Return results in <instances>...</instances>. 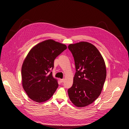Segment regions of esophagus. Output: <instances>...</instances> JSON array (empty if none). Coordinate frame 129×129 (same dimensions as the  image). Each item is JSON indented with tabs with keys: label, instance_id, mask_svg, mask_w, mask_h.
Here are the masks:
<instances>
[{
	"label": "esophagus",
	"instance_id": "esophagus-1",
	"mask_svg": "<svg viewBox=\"0 0 129 129\" xmlns=\"http://www.w3.org/2000/svg\"><path fill=\"white\" fill-rule=\"evenodd\" d=\"M64 81H65V79H60V81L61 83L64 82Z\"/></svg>",
	"mask_w": 129,
	"mask_h": 129
}]
</instances>
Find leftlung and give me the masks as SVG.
Here are the masks:
<instances>
[{"label": "left lung", "mask_w": 129, "mask_h": 129, "mask_svg": "<svg viewBox=\"0 0 129 129\" xmlns=\"http://www.w3.org/2000/svg\"><path fill=\"white\" fill-rule=\"evenodd\" d=\"M68 48L74 58L76 72L68 89L69 99L78 107H84L100 95L106 77L104 59L92 44L81 42L70 44Z\"/></svg>", "instance_id": "1"}]
</instances>
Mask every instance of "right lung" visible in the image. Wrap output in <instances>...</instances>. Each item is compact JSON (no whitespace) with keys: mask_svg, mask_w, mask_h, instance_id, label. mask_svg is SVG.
<instances>
[{"mask_svg":"<svg viewBox=\"0 0 129 129\" xmlns=\"http://www.w3.org/2000/svg\"><path fill=\"white\" fill-rule=\"evenodd\" d=\"M66 48L65 44L50 39L29 50L23 63L21 74L23 87L30 99L40 103L52 97L58 84L50 71L54 59Z\"/></svg>","mask_w":129,"mask_h":129,"instance_id":"1","label":"right lung"}]
</instances>
